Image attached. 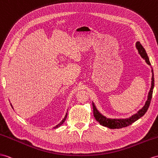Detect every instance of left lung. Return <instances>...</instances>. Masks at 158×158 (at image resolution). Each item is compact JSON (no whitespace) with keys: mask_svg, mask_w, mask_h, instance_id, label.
<instances>
[{"mask_svg":"<svg viewBox=\"0 0 158 158\" xmlns=\"http://www.w3.org/2000/svg\"><path fill=\"white\" fill-rule=\"evenodd\" d=\"M136 48L139 51V53L141 56V57L145 60V61L149 64V65H151V63L149 62V60L148 58V56L145 52V48L141 45L140 43L138 41L136 43ZM152 71V87L151 89L149 92L148 95V98L146 103H145L144 107L140 110L137 114H135L131 117L129 119H110V118H106V117L102 115L97 110L95 106H94V103H93V111H94V115L95 119L98 121V122L102 125L103 126L109 127L110 129H119L129 126V125H131L133 123H134L137 119H139L140 118H141L144 114L146 113L148 111V108L149 107V105L151 103V100L152 98V94H153V87H154V77H153V70Z\"/></svg>","mask_w":158,"mask_h":158,"instance_id":"left-lung-1","label":"left lung"}]
</instances>
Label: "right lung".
<instances>
[{
	"label": "right lung",
	"instance_id": "right-lung-1",
	"mask_svg": "<svg viewBox=\"0 0 158 158\" xmlns=\"http://www.w3.org/2000/svg\"><path fill=\"white\" fill-rule=\"evenodd\" d=\"M67 114H66V115L65 116H64V119L61 121H60V122L57 125H56V126L55 127H54L53 128H56V127H59V126H60V125H62L64 122V121H65V119H66V118H67Z\"/></svg>",
	"mask_w": 158,
	"mask_h": 158
}]
</instances>
